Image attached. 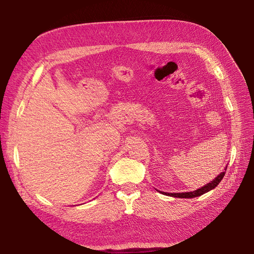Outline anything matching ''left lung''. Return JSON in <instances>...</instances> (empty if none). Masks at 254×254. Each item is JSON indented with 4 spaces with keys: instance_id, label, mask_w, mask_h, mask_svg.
Segmentation results:
<instances>
[{
    "instance_id": "obj_1",
    "label": "left lung",
    "mask_w": 254,
    "mask_h": 254,
    "mask_svg": "<svg viewBox=\"0 0 254 254\" xmlns=\"http://www.w3.org/2000/svg\"><path fill=\"white\" fill-rule=\"evenodd\" d=\"M225 173H226V168H225L224 173H221L216 178L213 180V182H210L209 184L205 185L204 187L197 189V190H194V191H190V192H174V194H173V192H162V191H160V192H162L163 195H168V196H171V197H179V198H194V197H198V196L203 195V194H205V192L212 190V189L216 187L217 185L220 184L221 180L223 179V177H224Z\"/></svg>"
}]
</instances>
